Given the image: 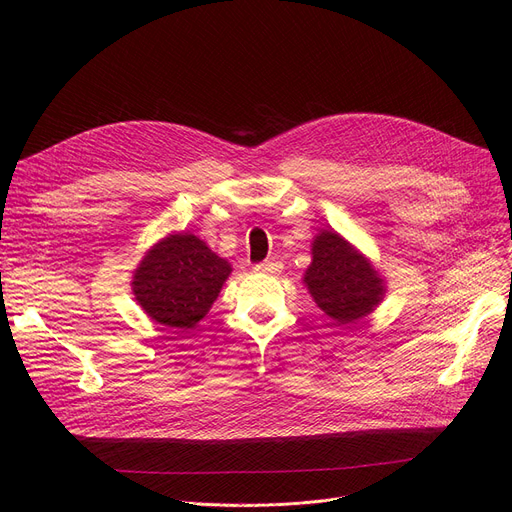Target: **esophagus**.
<instances>
[{"mask_svg": "<svg viewBox=\"0 0 512 512\" xmlns=\"http://www.w3.org/2000/svg\"><path fill=\"white\" fill-rule=\"evenodd\" d=\"M282 261H263L259 265H255V272L259 274H267V276H276L282 272Z\"/></svg>", "mask_w": 512, "mask_h": 512, "instance_id": "1", "label": "esophagus"}]
</instances>
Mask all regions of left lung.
Listing matches in <instances>:
<instances>
[{
    "mask_svg": "<svg viewBox=\"0 0 512 512\" xmlns=\"http://www.w3.org/2000/svg\"><path fill=\"white\" fill-rule=\"evenodd\" d=\"M311 257L303 284L317 307L338 326L355 324L384 301L386 280L382 274L334 228L315 234Z\"/></svg>",
    "mask_w": 512,
    "mask_h": 512,
    "instance_id": "left-lung-1",
    "label": "left lung"
}]
</instances>
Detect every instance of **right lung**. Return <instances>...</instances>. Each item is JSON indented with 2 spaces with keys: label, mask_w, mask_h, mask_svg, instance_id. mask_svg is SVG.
I'll use <instances>...</instances> for the list:
<instances>
[{
  "label": "right lung",
  "mask_w": 512,
  "mask_h": 512,
  "mask_svg": "<svg viewBox=\"0 0 512 512\" xmlns=\"http://www.w3.org/2000/svg\"><path fill=\"white\" fill-rule=\"evenodd\" d=\"M232 265L191 232L168 234L132 272V294L157 324L193 330L209 313Z\"/></svg>",
  "instance_id": "1"
}]
</instances>
